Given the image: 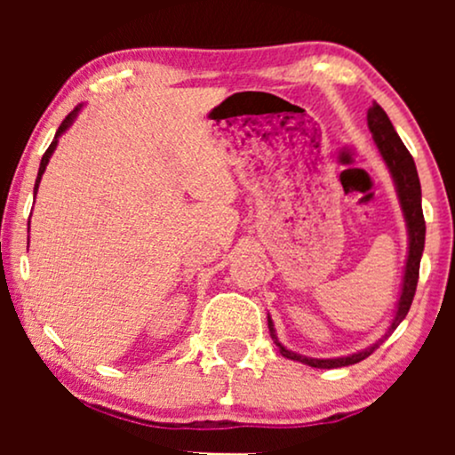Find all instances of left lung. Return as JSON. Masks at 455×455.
<instances>
[{
	"label": "left lung",
	"instance_id": "left-lung-1",
	"mask_svg": "<svg viewBox=\"0 0 455 455\" xmlns=\"http://www.w3.org/2000/svg\"><path fill=\"white\" fill-rule=\"evenodd\" d=\"M368 126L370 132H372L374 143L379 145L380 154H383L385 162H387L391 175H394L395 188H398V196L402 203V210H404L406 227H409V259H406V271H404V284H402V295L398 301V312H395L394 323H391L389 333L394 331L395 327L404 321V316L409 315L412 297H415L417 291V280H419V260L421 252H424V242H426V220H424V210H421V184L419 175H417L415 160L409 154V149L404 148L402 139L398 137L394 126H391L387 113L380 108V104L374 102L372 107L368 108ZM269 331L271 338H274L275 347L280 348V355L286 359H295V362L307 363L312 368H342V365H353L359 363L362 359L368 357L377 351L379 344L365 348L362 353L348 355V357H338V359H310L301 357V355L286 351L282 344L275 340L274 336V325H271L269 318Z\"/></svg>",
	"mask_w": 455,
	"mask_h": 455
}]
</instances>
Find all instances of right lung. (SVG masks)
<instances>
[{"instance_id":"1","label":"right lung","mask_w":455,"mask_h":455,"mask_svg":"<svg viewBox=\"0 0 455 455\" xmlns=\"http://www.w3.org/2000/svg\"><path fill=\"white\" fill-rule=\"evenodd\" d=\"M76 111H78V107L75 108V111H70L66 115V119L64 122H61V126H60V130H57V134H55V139H53V143L49 145V149L44 151V156H43V160H40V171H38V180H36V186H34V192L38 190V184H40V177H43V173H44V169H46V164H49V158H51V154H53L55 151V145H57V137H60L61 132H64V130L70 126L72 122H75V117H76Z\"/></svg>"}]
</instances>
